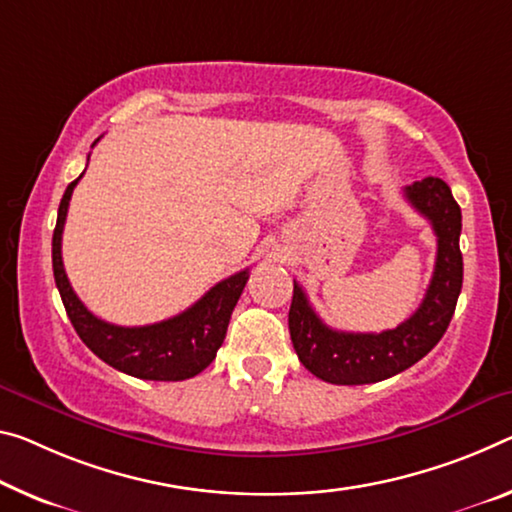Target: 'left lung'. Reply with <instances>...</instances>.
I'll return each instance as SVG.
<instances>
[{
	"instance_id": "8db88e82",
	"label": "left lung",
	"mask_w": 512,
	"mask_h": 512,
	"mask_svg": "<svg viewBox=\"0 0 512 512\" xmlns=\"http://www.w3.org/2000/svg\"><path fill=\"white\" fill-rule=\"evenodd\" d=\"M403 196L431 221L437 237V257L424 300L401 326L383 332L332 330L312 310L303 287L294 280V298L289 307L291 342L303 367L326 383L367 385L396 376L431 353L456 312L462 289V214L458 202L440 177H424L405 186Z\"/></svg>"
}]
</instances>
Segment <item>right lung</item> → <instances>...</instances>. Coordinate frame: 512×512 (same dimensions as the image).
Wrapping results in <instances>:
<instances>
[{
  "label": "right lung",
  "mask_w": 512,
  "mask_h": 512,
  "mask_svg": "<svg viewBox=\"0 0 512 512\" xmlns=\"http://www.w3.org/2000/svg\"><path fill=\"white\" fill-rule=\"evenodd\" d=\"M81 175L75 182H70L63 193L52 237L56 289H59L63 307H66L68 319L75 326L79 339L102 362L127 376L143 380H186L198 376L202 369L212 364L216 351L223 344L234 305L248 282V269L218 282L189 310L173 319L152 323V326L125 328L97 319L72 291L61 257L63 225H66L72 191Z\"/></svg>",
  "instance_id": "1"
}]
</instances>
